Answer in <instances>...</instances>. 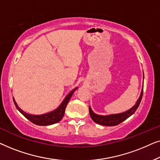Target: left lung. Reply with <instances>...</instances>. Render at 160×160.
I'll return each mask as SVG.
<instances>
[{
    "label": "left lung",
    "mask_w": 160,
    "mask_h": 160,
    "mask_svg": "<svg viewBox=\"0 0 160 160\" xmlns=\"http://www.w3.org/2000/svg\"><path fill=\"white\" fill-rule=\"evenodd\" d=\"M144 78V76H143ZM143 86L142 87V90L141 92V95L138 98V99L135 102V104L133 106L132 108L129 109V110L124 111V112L120 113H115V114H109V115H99L96 114L93 112V111L92 110L91 107L89 106V114L92 119L93 120L95 123L98 124H101V125L104 126H115L117 125L122 122L124 120L128 119L132 116L133 113L135 112V111L137 110V108H138L140 103H141L142 96H143Z\"/></svg>",
    "instance_id": "1"
}]
</instances>
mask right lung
<instances>
[{
    "label": "right lung",
    "mask_w": 160,
    "mask_h": 160,
    "mask_svg": "<svg viewBox=\"0 0 160 160\" xmlns=\"http://www.w3.org/2000/svg\"><path fill=\"white\" fill-rule=\"evenodd\" d=\"M78 89V87H76L75 89H73V90L70 92L68 95L65 96V98L63 100V101L61 102V104L56 109H54V111H50L47 113H43V114L41 115H33V114H29V113H26L23 110L19 108L18 105L15 101L14 98H13V100H14V105L16 106L19 112L22 114L25 118H27L28 120H30V122L37 125H41V126H47V125H51V124L58 123L62 119L63 116H64L65 108H66L68 102H69L70 99L73 95L74 92Z\"/></svg>",
    "instance_id": "obj_1"
}]
</instances>
